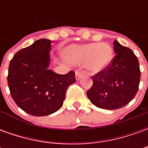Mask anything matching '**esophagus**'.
I'll return each mask as SVG.
<instances>
[{
  "label": "esophagus",
  "instance_id": "obj_1",
  "mask_svg": "<svg viewBox=\"0 0 148 148\" xmlns=\"http://www.w3.org/2000/svg\"><path fill=\"white\" fill-rule=\"evenodd\" d=\"M82 75H83V74H82V71H77L75 72V77H76V79H77V80H79L81 77H82Z\"/></svg>",
  "mask_w": 148,
  "mask_h": 148
}]
</instances>
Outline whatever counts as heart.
I'll list each match as a JSON object with an SVG mask.
<instances>
[{"instance_id": "1", "label": "heart", "mask_w": 148, "mask_h": 148, "mask_svg": "<svg viewBox=\"0 0 148 148\" xmlns=\"http://www.w3.org/2000/svg\"><path fill=\"white\" fill-rule=\"evenodd\" d=\"M63 55L70 63L77 65L86 62L89 71L99 72L110 62L112 51L109 44L104 42L72 44L63 51Z\"/></svg>"}]
</instances>
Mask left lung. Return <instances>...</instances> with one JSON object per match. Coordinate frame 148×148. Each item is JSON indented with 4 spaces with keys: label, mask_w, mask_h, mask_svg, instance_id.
<instances>
[{
    "label": "left lung",
    "mask_w": 148,
    "mask_h": 148,
    "mask_svg": "<svg viewBox=\"0 0 148 148\" xmlns=\"http://www.w3.org/2000/svg\"><path fill=\"white\" fill-rule=\"evenodd\" d=\"M116 55L104 70L92 76L93 86L87 97L94 106L117 109L126 106L136 94L140 80L138 58L128 47L113 42Z\"/></svg>",
    "instance_id": "left-lung-1"
}]
</instances>
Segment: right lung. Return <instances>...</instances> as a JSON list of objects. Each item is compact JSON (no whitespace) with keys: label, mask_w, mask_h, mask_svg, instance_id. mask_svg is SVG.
<instances>
[{"label":"right lung","mask_w":148,"mask_h":148,"mask_svg":"<svg viewBox=\"0 0 148 148\" xmlns=\"http://www.w3.org/2000/svg\"><path fill=\"white\" fill-rule=\"evenodd\" d=\"M51 41L40 39L16 52L9 63L8 85L16 104L35 116L52 114L61 108L74 71L58 74L49 70Z\"/></svg>","instance_id":"1"}]
</instances>
